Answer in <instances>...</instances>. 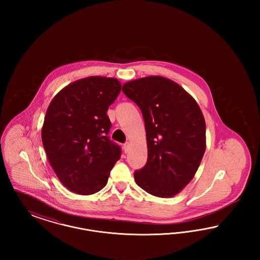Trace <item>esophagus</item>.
<instances>
[{"label":"esophagus","instance_id":"esophagus-1","mask_svg":"<svg viewBox=\"0 0 260 260\" xmlns=\"http://www.w3.org/2000/svg\"><path fill=\"white\" fill-rule=\"evenodd\" d=\"M124 153H127V152H128V151H129V143H128V142H126V143H124Z\"/></svg>","mask_w":260,"mask_h":260}]
</instances>
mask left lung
I'll return each mask as SVG.
<instances>
[{
  "instance_id": "8db88e82",
  "label": "left lung",
  "mask_w": 260,
  "mask_h": 260,
  "mask_svg": "<svg viewBox=\"0 0 260 260\" xmlns=\"http://www.w3.org/2000/svg\"><path fill=\"white\" fill-rule=\"evenodd\" d=\"M145 123L148 158L135 172L136 184L149 194L171 198L194 177L206 151V122L198 103L185 89L161 76L123 85Z\"/></svg>"
}]
</instances>
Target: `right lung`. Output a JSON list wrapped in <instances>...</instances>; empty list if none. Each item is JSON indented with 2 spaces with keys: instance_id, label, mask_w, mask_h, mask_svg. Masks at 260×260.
Wrapping results in <instances>:
<instances>
[{
  "instance_id": "right-lung-1",
  "label": "right lung",
  "mask_w": 260,
  "mask_h": 260,
  "mask_svg": "<svg viewBox=\"0 0 260 260\" xmlns=\"http://www.w3.org/2000/svg\"><path fill=\"white\" fill-rule=\"evenodd\" d=\"M122 88L115 78L91 76L69 84L50 101L42 141L63 185L91 195L107 184L121 148L109 139L106 112Z\"/></svg>"
}]
</instances>
